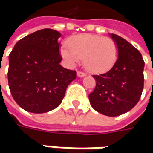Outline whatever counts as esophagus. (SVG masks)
Returning a JSON list of instances; mask_svg holds the SVG:
<instances>
[{"label":"esophagus","instance_id":"34e87169","mask_svg":"<svg viewBox=\"0 0 153 153\" xmlns=\"http://www.w3.org/2000/svg\"><path fill=\"white\" fill-rule=\"evenodd\" d=\"M86 74L84 72H82V71H78L77 72V76H79V77H83V76H85Z\"/></svg>","mask_w":153,"mask_h":153}]
</instances>
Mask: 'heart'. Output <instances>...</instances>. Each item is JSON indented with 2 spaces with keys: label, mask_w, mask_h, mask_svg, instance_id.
<instances>
[{
  "label": "heart",
  "mask_w": 153,
  "mask_h": 153,
  "mask_svg": "<svg viewBox=\"0 0 153 153\" xmlns=\"http://www.w3.org/2000/svg\"><path fill=\"white\" fill-rule=\"evenodd\" d=\"M60 49L61 56L70 65L83 59L84 67L93 73H100L112 67L117 57V45L111 39L91 34H81L69 40Z\"/></svg>",
  "instance_id": "obj_1"
}]
</instances>
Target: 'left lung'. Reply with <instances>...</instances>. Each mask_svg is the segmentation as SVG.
Segmentation results:
<instances>
[{"label":"left lung","mask_w":153,"mask_h":153,"mask_svg":"<svg viewBox=\"0 0 153 153\" xmlns=\"http://www.w3.org/2000/svg\"><path fill=\"white\" fill-rule=\"evenodd\" d=\"M117 48V59L107 72L94 75L96 87L88 95L92 107L108 117L128 112L138 103L144 86L145 63L133 45L115 34L110 35Z\"/></svg>","instance_id":"8db88e82"}]
</instances>
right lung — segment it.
<instances>
[{"label": "right lung", "mask_w": 153, "mask_h": 153, "mask_svg": "<svg viewBox=\"0 0 153 153\" xmlns=\"http://www.w3.org/2000/svg\"><path fill=\"white\" fill-rule=\"evenodd\" d=\"M61 34L43 29L15 44L9 54L7 78L12 96L21 108L45 113L57 108L68 85L76 78L75 71L59 65Z\"/></svg>", "instance_id": "right-lung-1"}]
</instances>
